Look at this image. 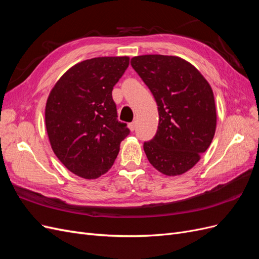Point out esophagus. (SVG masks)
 <instances>
[{"instance_id": "1", "label": "esophagus", "mask_w": 259, "mask_h": 259, "mask_svg": "<svg viewBox=\"0 0 259 259\" xmlns=\"http://www.w3.org/2000/svg\"><path fill=\"white\" fill-rule=\"evenodd\" d=\"M128 128L131 132H134L136 128V122H132L128 124Z\"/></svg>"}]
</instances>
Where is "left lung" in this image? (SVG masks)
<instances>
[{"label":"left lung","mask_w":259,"mask_h":259,"mask_svg":"<svg viewBox=\"0 0 259 259\" xmlns=\"http://www.w3.org/2000/svg\"><path fill=\"white\" fill-rule=\"evenodd\" d=\"M131 65L158 105V131L144 144L147 158L164 175H182L199 162L215 135L210 85L197 68L177 56L143 55L133 57Z\"/></svg>","instance_id":"left-lung-1"}]
</instances>
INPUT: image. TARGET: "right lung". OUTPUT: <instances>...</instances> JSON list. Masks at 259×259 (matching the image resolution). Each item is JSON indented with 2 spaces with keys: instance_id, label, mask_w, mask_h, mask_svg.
<instances>
[{
  "instance_id": "add662e5",
  "label": "right lung",
  "mask_w": 259,
  "mask_h": 259,
  "mask_svg": "<svg viewBox=\"0 0 259 259\" xmlns=\"http://www.w3.org/2000/svg\"><path fill=\"white\" fill-rule=\"evenodd\" d=\"M130 58L97 57L70 68L55 84L45 107L52 149L73 174L96 179L111 168L120 144L130 134L117 120L113 86Z\"/></svg>"
}]
</instances>
